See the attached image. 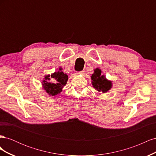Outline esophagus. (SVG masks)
I'll list each match as a JSON object with an SVG mask.
<instances>
[{
    "label": "esophagus",
    "instance_id": "obj_1",
    "mask_svg": "<svg viewBox=\"0 0 156 156\" xmlns=\"http://www.w3.org/2000/svg\"><path fill=\"white\" fill-rule=\"evenodd\" d=\"M84 70H83V71H81V72H77L76 73H77V75H83V74L84 73Z\"/></svg>",
    "mask_w": 156,
    "mask_h": 156
}]
</instances>
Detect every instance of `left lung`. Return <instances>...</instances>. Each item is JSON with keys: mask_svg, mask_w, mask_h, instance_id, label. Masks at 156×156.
<instances>
[{"mask_svg": "<svg viewBox=\"0 0 156 156\" xmlns=\"http://www.w3.org/2000/svg\"><path fill=\"white\" fill-rule=\"evenodd\" d=\"M93 87L98 92L105 93L112 88V82L108 81L103 75H101L100 69H94V73L91 75Z\"/></svg>", "mask_w": 156, "mask_h": 156, "instance_id": "8db88e82", "label": "left lung"}]
</instances>
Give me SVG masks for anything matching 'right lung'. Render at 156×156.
<instances>
[{"label":"right lung","mask_w":156,"mask_h":156,"mask_svg":"<svg viewBox=\"0 0 156 156\" xmlns=\"http://www.w3.org/2000/svg\"><path fill=\"white\" fill-rule=\"evenodd\" d=\"M62 68L58 71L52 73L51 75H45V79L42 82V87L49 96H55L59 94L62 90V88L66 84L68 76L66 73L62 72ZM51 78H53V81L50 82Z\"/></svg>","instance_id":"right-lung-1"}]
</instances>
